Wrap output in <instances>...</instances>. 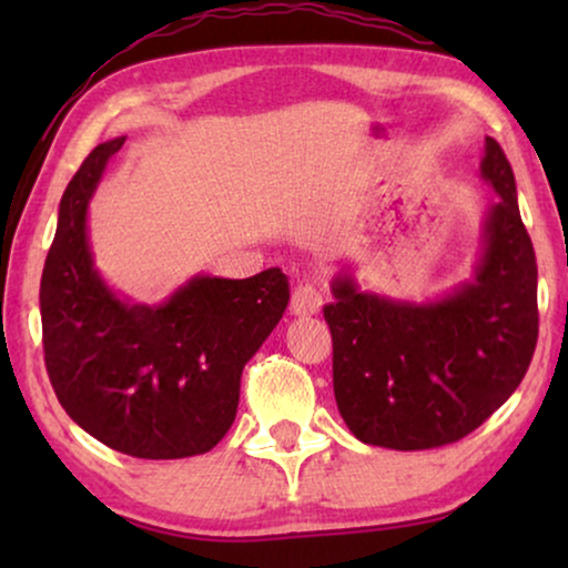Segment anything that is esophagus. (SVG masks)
<instances>
[{"mask_svg": "<svg viewBox=\"0 0 568 568\" xmlns=\"http://www.w3.org/2000/svg\"><path fill=\"white\" fill-rule=\"evenodd\" d=\"M323 305V294L315 290L313 284H300L297 290L292 292V313L294 315H315Z\"/></svg>", "mask_w": 568, "mask_h": 568, "instance_id": "obj_1", "label": "esophagus"}]
</instances>
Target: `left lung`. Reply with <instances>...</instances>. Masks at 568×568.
<instances>
[{"instance_id":"1","label":"left lung","mask_w":568,"mask_h":568,"mask_svg":"<svg viewBox=\"0 0 568 568\" xmlns=\"http://www.w3.org/2000/svg\"><path fill=\"white\" fill-rule=\"evenodd\" d=\"M480 175L499 201L484 224L476 278L437 302H395L333 282L323 307L333 393L364 445L432 449L468 437L523 383L538 344V263L515 173L486 136Z\"/></svg>"}]
</instances>
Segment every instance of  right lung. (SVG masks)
Listing matches in <instances>:
<instances>
[{
	"instance_id": "add662e5",
	"label": "right lung",
	"mask_w": 568,
	"mask_h": 568,
	"mask_svg": "<svg viewBox=\"0 0 568 568\" xmlns=\"http://www.w3.org/2000/svg\"><path fill=\"white\" fill-rule=\"evenodd\" d=\"M126 139L98 144L69 181L41 276L43 359L72 422L115 453L178 460L209 453L235 422L240 377L282 321V268L196 276L165 305L115 297L92 263L88 204Z\"/></svg>"
}]
</instances>
